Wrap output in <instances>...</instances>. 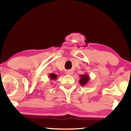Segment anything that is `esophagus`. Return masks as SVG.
I'll return each instance as SVG.
<instances>
[{
    "label": "esophagus",
    "instance_id": "obj_1",
    "mask_svg": "<svg viewBox=\"0 0 131 131\" xmlns=\"http://www.w3.org/2000/svg\"><path fill=\"white\" fill-rule=\"evenodd\" d=\"M66 73H67V74H70L71 75V74H73V71L71 70H67Z\"/></svg>",
    "mask_w": 131,
    "mask_h": 131
}]
</instances>
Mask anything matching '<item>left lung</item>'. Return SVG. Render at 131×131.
Masks as SVG:
<instances>
[{
  "instance_id": "left-lung-1",
  "label": "left lung",
  "mask_w": 131,
  "mask_h": 131,
  "mask_svg": "<svg viewBox=\"0 0 131 131\" xmlns=\"http://www.w3.org/2000/svg\"><path fill=\"white\" fill-rule=\"evenodd\" d=\"M80 80H79V82H80V84L83 86V85H85L87 84V82H88L89 80V75L87 74H81L80 75Z\"/></svg>"
}]
</instances>
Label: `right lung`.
Returning a JSON list of instances; mask_svg holds the SVG:
<instances>
[{
  "label": "right lung",
  "instance_id": "obj_1",
  "mask_svg": "<svg viewBox=\"0 0 131 131\" xmlns=\"http://www.w3.org/2000/svg\"><path fill=\"white\" fill-rule=\"evenodd\" d=\"M49 77L50 78V79H52V80H55L57 78V75L54 74V73H50L49 74Z\"/></svg>",
  "mask_w": 131,
  "mask_h": 131
}]
</instances>
